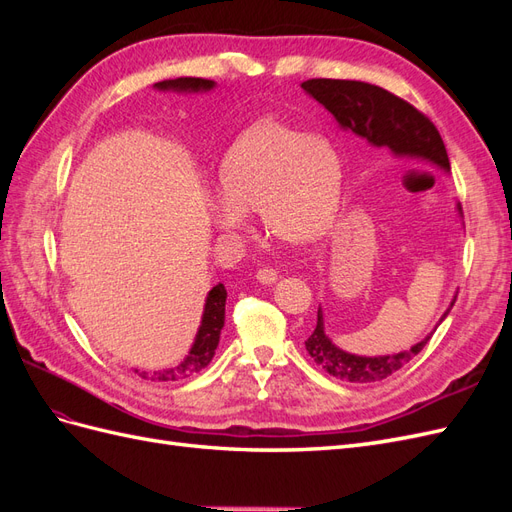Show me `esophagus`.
<instances>
[{"mask_svg":"<svg viewBox=\"0 0 512 512\" xmlns=\"http://www.w3.org/2000/svg\"><path fill=\"white\" fill-rule=\"evenodd\" d=\"M256 280H258L260 284H275V282H277V271L271 269V267H262V269H258V273H256Z\"/></svg>","mask_w":512,"mask_h":512,"instance_id":"34e87169","label":"esophagus"}]
</instances>
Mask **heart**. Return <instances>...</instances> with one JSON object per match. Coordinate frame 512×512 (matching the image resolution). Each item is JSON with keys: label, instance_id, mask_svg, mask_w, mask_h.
Instances as JSON below:
<instances>
[{"label": "heart", "instance_id": "heart-1", "mask_svg": "<svg viewBox=\"0 0 512 512\" xmlns=\"http://www.w3.org/2000/svg\"><path fill=\"white\" fill-rule=\"evenodd\" d=\"M344 168L329 141L280 121L247 128L218 166V196L209 213L215 228L237 232L258 211L273 237L314 243L327 235L342 207Z\"/></svg>", "mask_w": 512, "mask_h": 512}]
</instances>
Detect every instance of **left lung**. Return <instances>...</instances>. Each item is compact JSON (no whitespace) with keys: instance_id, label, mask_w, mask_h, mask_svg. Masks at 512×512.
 <instances>
[{"instance_id":"1","label":"left lung","mask_w":512,"mask_h":512,"mask_svg":"<svg viewBox=\"0 0 512 512\" xmlns=\"http://www.w3.org/2000/svg\"><path fill=\"white\" fill-rule=\"evenodd\" d=\"M301 87L307 96H312L327 108L339 126L363 138L367 145L389 149L395 158L431 164L444 173H451L446 147L436 126L423 113H418L412 104L393 96L391 91L363 81L339 79H312L301 83ZM457 211L461 215L459 205ZM453 305L455 299L442 314L440 322L448 316ZM433 331L410 350L384 356H361L333 344V339L324 331L322 307H318L316 329L307 337L305 350L327 374L346 382L365 384L384 380L410 363L427 346Z\"/></svg>"}]
</instances>
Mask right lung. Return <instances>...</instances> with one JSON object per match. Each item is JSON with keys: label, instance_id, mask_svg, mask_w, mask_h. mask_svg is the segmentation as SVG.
I'll list each match as a JSON object with an SVG mask.
<instances>
[{"label": "right lung", "instance_id": "obj_1", "mask_svg": "<svg viewBox=\"0 0 512 512\" xmlns=\"http://www.w3.org/2000/svg\"><path fill=\"white\" fill-rule=\"evenodd\" d=\"M153 87H156L158 91H175V94H207V91H211L215 87V81L196 79V76H179V79L160 81ZM226 297H228V292H226L224 284H218L209 290L207 299H205L203 320H200L194 344L177 367L153 371V374L143 371V374H138V376L145 380L168 382V380L190 378V376L198 374L200 369H205L213 359L215 348H218V344H220V333H222L224 318H226Z\"/></svg>", "mask_w": 512, "mask_h": 512}]
</instances>
